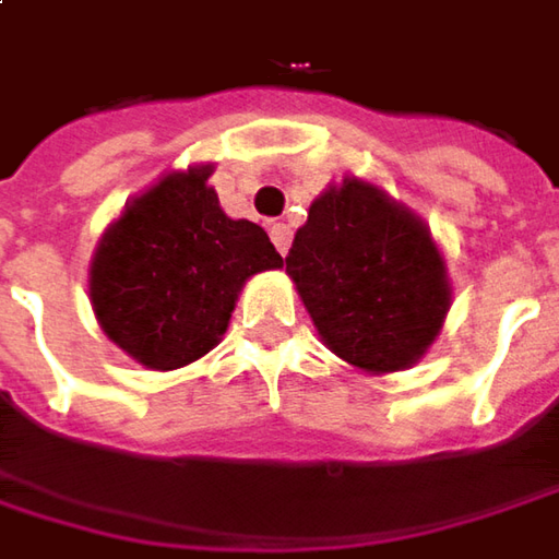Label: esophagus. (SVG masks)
I'll list each match as a JSON object with an SVG mask.
<instances>
[{
	"label": "esophagus",
	"mask_w": 559,
	"mask_h": 559,
	"mask_svg": "<svg viewBox=\"0 0 559 559\" xmlns=\"http://www.w3.org/2000/svg\"><path fill=\"white\" fill-rule=\"evenodd\" d=\"M269 235H272V243L278 247V253H281V257H284V253L290 250V228H287L284 222H272Z\"/></svg>",
	"instance_id": "obj_1"
}]
</instances>
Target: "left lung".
I'll list each match as a JSON object with an SVG mask.
<instances>
[{
  "instance_id": "left-lung-1",
  "label": "left lung",
  "mask_w": 559,
  "mask_h": 559,
  "mask_svg": "<svg viewBox=\"0 0 559 559\" xmlns=\"http://www.w3.org/2000/svg\"><path fill=\"white\" fill-rule=\"evenodd\" d=\"M284 265L321 340L365 371L414 365L449 312L445 265L424 222L358 179L309 206Z\"/></svg>"
}]
</instances>
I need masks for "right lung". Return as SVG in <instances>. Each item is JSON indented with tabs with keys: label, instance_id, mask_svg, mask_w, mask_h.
I'll use <instances>...</instances> for the list:
<instances>
[{
	"label": "right lung",
	"instance_id": "right-lung-1",
	"mask_svg": "<svg viewBox=\"0 0 559 559\" xmlns=\"http://www.w3.org/2000/svg\"><path fill=\"white\" fill-rule=\"evenodd\" d=\"M210 173H173L129 203L88 272L105 334L154 371L206 356L228 328L243 281L284 262L257 222L222 213Z\"/></svg>",
	"mask_w": 559,
	"mask_h": 559
}]
</instances>
